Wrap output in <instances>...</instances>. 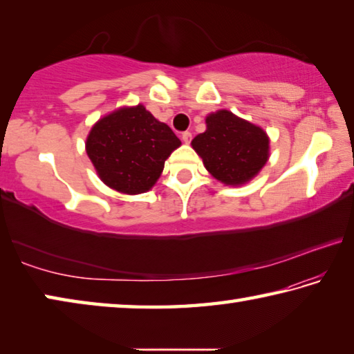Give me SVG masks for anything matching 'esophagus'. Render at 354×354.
<instances>
[{"label": "esophagus", "instance_id": "obj_1", "mask_svg": "<svg viewBox=\"0 0 354 354\" xmlns=\"http://www.w3.org/2000/svg\"><path fill=\"white\" fill-rule=\"evenodd\" d=\"M181 139L184 143H189L192 140V133L190 131H184V133L181 134Z\"/></svg>", "mask_w": 354, "mask_h": 354}]
</instances>
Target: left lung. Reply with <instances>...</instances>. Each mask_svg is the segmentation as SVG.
<instances>
[{"mask_svg": "<svg viewBox=\"0 0 354 354\" xmlns=\"http://www.w3.org/2000/svg\"><path fill=\"white\" fill-rule=\"evenodd\" d=\"M206 124L207 129L192 140V147L218 181L243 184L266 165L268 137L259 127L225 109L211 113Z\"/></svg>", "mask_w": 354, "mask_h": 354, "instance_id": "1", "label": "left lung"}]
</instances>
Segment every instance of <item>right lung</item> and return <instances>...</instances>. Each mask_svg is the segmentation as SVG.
Masks as SVG:
<instances>
[{"instance_id":"obj_1","label":"right lung","mask_w":354,"mask_h":354,"mask_svg":"<svg viewBox=\"0 0 354 354\" xmlns=\"http://www.w3.org/2000/svg\"><path fill=\"white\" fill-rule=\"evenodd\" d=\"M179 145L175 133L139 104L101 118L86 148L104 184L123 194H143L158 181L165 159Z\"/></svg>"}]
</instances>
